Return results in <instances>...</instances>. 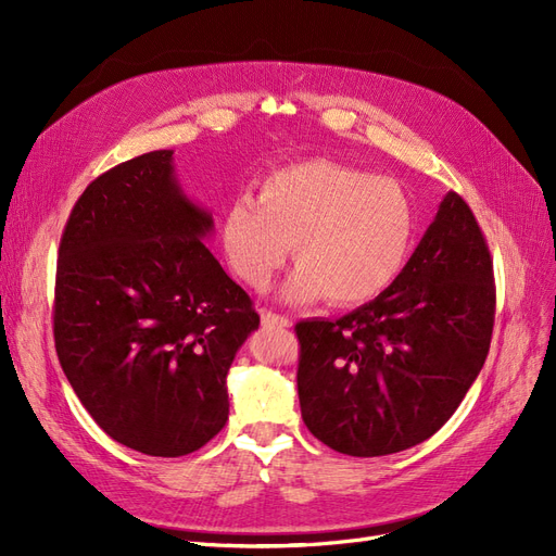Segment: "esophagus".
Listing matches in <instances>:
<instances>
[{
    "label": "esophagus",
    "instance_id": "esophagus-1",
    "mask_svg": "<svg viewBox=\"0 0 556 556\" xmlns=\"http://www.w3.org/2000/svg\"><path fill=\"white\" fill-rule=\"evenodd\" d=\"M262 325L268 327V329H285V327L292 325V319L285 317V315H276L271 311H262Z\"/></svg>",
    "mask_w": 556,
    "mask_h": 556
}]
</instances>
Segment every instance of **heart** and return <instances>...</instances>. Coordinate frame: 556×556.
<instances>
[{"label":"heart","instance_id":"b5f03b06","mask_svg":"<svg viewBox=\"0 0 556 556\" xmlns=\"http://www.w3.org/2000/svg\"><path fill=\"white\" fill-rule=\"evenodd\" d=\"M415 237L417 211L401 182L327 160L268 174L257 201H231L220 227L231 271L248 288L264 290L292 245L299 268L282 294H325L336 306L366 304L390 290Z\"/></svg>","mask_w":556,"mask_h":556}]
</instances>
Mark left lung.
<instances>
[{"label":"left lung","instance_id":"8db88e82","mask_svg":"<svg viewBox=\"0 0 556 556\" xmlns=\"http://www.w3.org/2000/svg\"><path fill=\"white\" fill-rule=\"evenodd\" d=\"M494 306L490 250L466 201L447 192L390 290L333 323L296 325L308 431L350 457L427 441L476 382Z\"/></svg>","mask_w":556,"mask_h":556}]
</instances>
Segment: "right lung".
Wrapping results in <instances>:
<instances>
[{"label": "right lung", "instance_id": "right-lung-1", "mask_svg": "<svg viewBox=\"0 0 556 556\" xmlns=\"http://www.w3.org/2000/svg\"><path fill=\"white\" fill-rule=\"evenodd\" d=\"M211 233L174 150H153L92 180L60 241L62 371L113 441L150 457H182L225 427L229 366L260 327Z\"/></svg>", "mask_w": 556, "mask_h": 556}]
</instances>
